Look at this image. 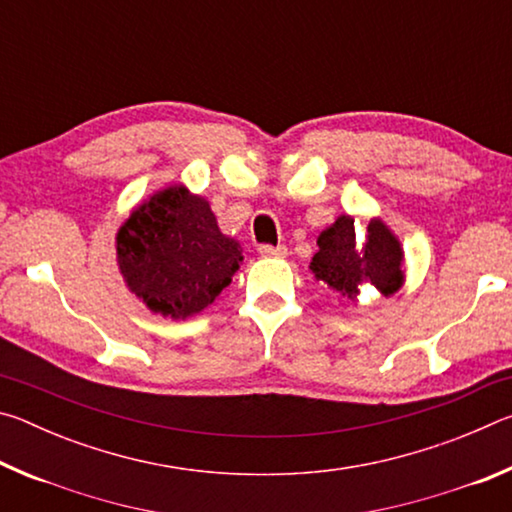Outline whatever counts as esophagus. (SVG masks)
<instances>
[{"instance_id":"34e87169","label":"esophagus","mask_w":512,"mask_h":512,"mask_svg":"<svg viewBox=\"0 0 512 512\" xmlns=\"http://www.w3.org/2000/svg\"><path fill=\"white\" fill-rule=\"evenodd\" d=\"M287 246H259V255L262 257H287Z\"/></svg>"}]
</instances>
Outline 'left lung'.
Listing matches in <instances>:
<instances>
[{"instance_id":"left-lung-1","label":"left lung","mask_w":512,"mask_h":512,"mask_svg":"<svg viewBox=\"0 0 512 512\" xmlns=\"http://www.w3.org/2000/svg\"><path fill=\"white\" fill-rule=\"evenodd\" d=\"M316 244L318 253L311 257L309 271L350 302H359L363 287L377 289L386 298L404 287L402 241L381 219H372L366 237L357 241L354 219L341 214L320 232Z\"/></svg>"}]
</instances>
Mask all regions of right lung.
I'll return each mask as SVG.
<instances>
[{"label":"right lung","instance_id":"obj_1","mask_svg":"<svg viewBox=\"0 0 512 512\" xmlns=\"http://www.w3.org/2000/svg\"><path fill=\"white\" fill-rule=\"evenodd\" d=\"M126 289L162 318L187 320L221 296L244 262L207 198L178 183L137 203L115 235Z\"/></svg>","mask_w":512,"mask_h":512}]
</instances>
